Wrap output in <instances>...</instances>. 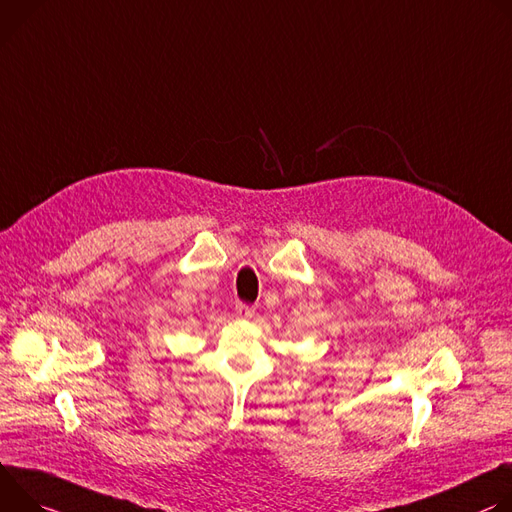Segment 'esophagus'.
<instances>
[{
    "mask_svg": "<svg viewBox=\"0 0 512 512\" xmlns=\"http://www.w3.org/2000/svg\"><path fill=\"white\" fill-rule=\"evenodd\" d=\"M254 311H256V309H254L252 305H244V303H238V305H236V313H238L240 317H252Z\"/></svg>",
    "mask_w": 512,
    "mask_h": 512,
    "instance_id": "1",
    "label": "esophagus"
}]
</instances>
